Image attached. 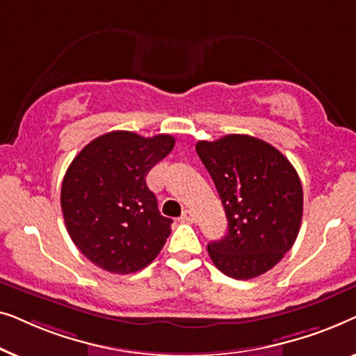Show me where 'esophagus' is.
Wrapping results in <instances>:
<instances>
[{"label":"esophagus","mask_w":356,"mask_h":356,"mask_svg":"<svg viewBox=\"0 0 356 356\" xmlns=\"http://www.w3.org/2000/svg\"><path fill=\"white\" fill-rule=\"evenodd\" d=\"M179 220L181 222H188V223H193L194 222V213L191 211H184L183 216L179 217Z\"/></svg>","instance_id":"1"}]
</instances>
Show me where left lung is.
<instances>
[{"mask_svg": "<svg viewBox=\"0 0 356 356\" xmlns=\"http://www.w3.org/2000/svg\"><path fill=\"white\" fill-rule=\"evenodd\" d=\"M196 152L213 179L228 220L227 235L207 245L218 270L236 280L272 269L298 236L303 188L280 150L246 134L199 140Z\"/></svg>", "mask_w": 356, "mask_h": 356, "instance_id": "obj_1", "label": "left lung"}]
</instances>
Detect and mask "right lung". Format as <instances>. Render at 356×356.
<instances>
[{
	"instance_id": "right-lung-1",
	"label": "right lung",
	"mask_w": 356,
	"mask_h": 356,
	"mask_svg": "<svg viewBox=\"0 0 356 356\" xmlns=\"http://www.w3.org/2000/svg\"><path fill=\"white\" fill-rule=\"evenodd\" d=\"M170 134L111 131L76 155L61 184L66 230L100 269L133 274L152 262L172 232L145 177L172 152Z\"/></svg>"
}]
</instances>
